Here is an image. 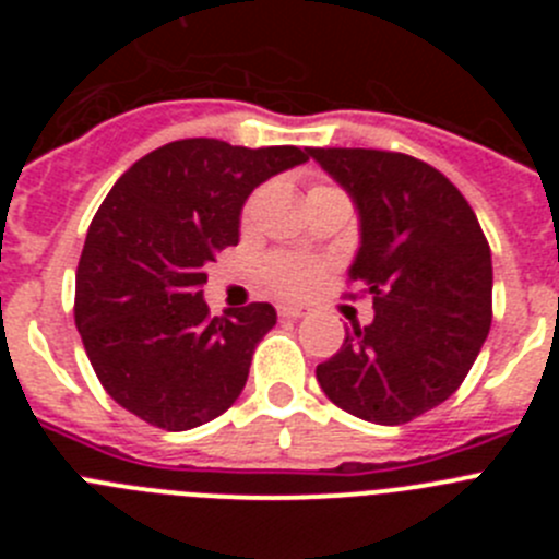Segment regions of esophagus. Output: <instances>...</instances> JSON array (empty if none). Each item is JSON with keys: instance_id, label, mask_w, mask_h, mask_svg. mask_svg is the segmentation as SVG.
Returning <instances> with one entry per match:
<instances>
[{"instance_id": "esophagus-1", "label": "esophagus", "mask_w": 559, "mask_h": 559, "mask_svg": "<svg viewBox=\"0 0 559 559\" xmlns=\"http://www.w3.org/2000/svg\"><path fill=\"white\" fill-rule=\"evenodd\" d=\"M276 313H280V319H290V322H296V319H302L305 316V308L302 305H280Z\"/></svg>"}]
</instances>
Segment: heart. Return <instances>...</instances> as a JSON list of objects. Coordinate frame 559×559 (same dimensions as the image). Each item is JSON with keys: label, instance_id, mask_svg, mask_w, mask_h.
Here are the masks:
<instances>
[{"label": "heart", "instance_id": "obj_1", "mask_svg": "<svg viewBox=\"0 0 559 559\" xmlns=\"http://www.w3.org/2000/svg\"><path fill=\"white\" fill-rule=\"evenodd\" d=\"M322 190H333L328 185H316L310 192H322ZM257 199H260V192L251 195L249 204H246L243 218L249 221L251 212H254ZM260 274H263L265 285H269L274 294L280 296H305L319 285L324 274V265L319 260H310V257H296V254H271L265 257L263 265H260Z\"/></svg>", "mask_w": 559, "mask_h": 559}]
</instances>
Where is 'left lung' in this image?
Segmentation results:
<instances>
[{
    "label": "left lung",
    "mask_w": 559,
    "mask_h": 559,
    "mask_svg": "<svg viewBox=\"0 0 559 559\" xmlns=\"http://www.w3.org/2000/svg\"><path fill=\"white\" fill-rule=\"evenodd\" d=\"M349 192L360 246L349 283L372 296L374 319L347 330L316 367L335 406L403 426L445 403L471 372L492 324V257L476 212L426 162L369 147H310Z\"/></svg>",
    "instance_id": "obj_1"
}]
</instances>
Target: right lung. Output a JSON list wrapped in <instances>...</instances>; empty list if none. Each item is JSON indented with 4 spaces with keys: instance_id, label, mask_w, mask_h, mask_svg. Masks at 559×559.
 <instances>
[{
    "instance_id": "add662e5",
    "label": "right lung",
    "mask_w": 559,
    "mask_h": 559,
    "mask_svg": "<svg viewBox=\"0 0 559 559\" xmlns=\"http://www.w3.org/2000/svg\"><path fill=\"white\" fill-rule=\"evenodd\" d=\"M310 147L179 140L133 162L86 231L75 324L103 389L165 431H190L240 397L251 355L276 324L269 302L212 319L206 265L237 246L254 187Z\"/></svg>"
}]
</instances>
